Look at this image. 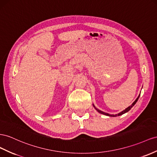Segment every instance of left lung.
Here are the masks:
<instances>
[{
  "mask_svg": "<svg viewBox=\"0 0 157 157\" xmlns=\"http://www.w3.org/2000/svg\"><path fill=\"white\" fill-rule=\"evenodd\" d=\"M139 96H140V94L139 95V96L137 97V99L135 100V101H134V102L131 104L130 106H129L128 108H127L125 109H124V111H122L121 112H120V113H117V114H116V115H112V114H109V113H105V112H102V111H101V110H100V109H98V108H96V107H95V105L93 104V106H94V108L97 110V111H98L99 113H101V114H104V115H105V116H110V117H116V116H121V115H122V114H124V113H126V112H129V110L132 108V107L133 106V105L136 104V102L137 101V100H138V99H139Z\"/></svg>",
  "mask_w": 157,
  "mask_h": 157,
  "instance_id": "left-lung-1",
  "label": "left lung"
}]
</instances>
